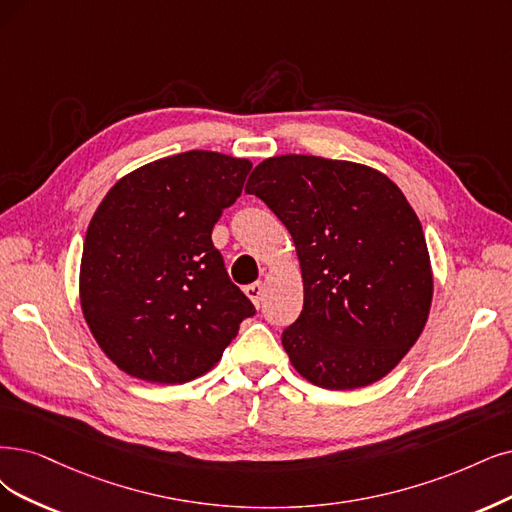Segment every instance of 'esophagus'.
I'll return each mask as SVG.
<instances>
[{
  "instance_id": "34e87169",
  "label": "esophagus",
  "mask_w": 512,
  "mask_h": 512,
  "mask_svg": "<svg viewBox=\"0 0 512 512\" xmlns=\"http://www.w3.org/2000/svg\"><path fill=\"white\" fill-rule=\"evenodd\" d=\"M244 293L249 295V299L259 308L261 295H263V285H261V282H253V285H246V287H244Z\"/></svg>"
}]
</instances>
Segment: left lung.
Listing matches in <instances>:
<instances>
[{
	"label": "left lung",
	"instance_id": "8db88e82",
	"mask_svg": "<svg viewBox=\"0 0 512 512\" xmlns=\"http://www.w3.org/2000/svg\"><path fill=\"white\" fill-rule=\"evenodd\" d=\"M246 192L293 236L304 310L282 331L293 367L329 390L369 386L420 337L432 301L422 223L386 175L316 156L263 160Z\"/></svg>",
	"mask_w": 512,
	"mask_h": 512
}]
</instances>
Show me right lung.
<instances>
[{
    "instance_id": "right-lung-1",
    "label": "right lung",
    "mask_w": 512,
    "mask_h": 512,
    "mask_svg": "<svg viewBox=\"0 0 512 512\" xmlns=\"http://www.w3.org/2000/svg\"><path fill=\"white\" fill-rule=\"evenodd\" d=\"M251 166L183 151L126 175L99 204L84 240L82 310L103 352L128 375L196 380L255 314L211 238Z\"/></svg>"
}]
</instances>
